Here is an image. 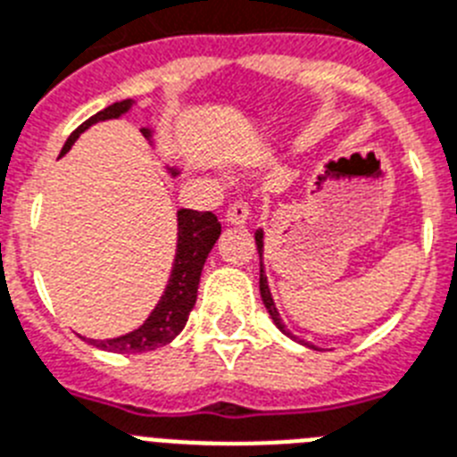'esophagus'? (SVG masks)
<instances>
[{
	"instance_id": "1",
	"label": "esophagus",
	"mask_w": 457,
	"mask_h": 457,
	"mask_svg": "<svg viewBox=\"0 0 457 457\" xmlns=\"http://www.w3.org/2000/svg\"><path fill=\"white\" fill-rule=\"evenodd\" d=\"M247 220L249 203L245 201V198H237V201H233L231 205H228V210H226V221H228V224H245Z\"/></svg>"
}]
</instances>
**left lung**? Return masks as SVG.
Returning a JSON list of instances; mask_svg holds the SVG:
<instances>
[{
    "label": "left lung",
    "instance_id": "8db88e82",
    "mask_svg": "<svg viewBox=\"0 0 457 457\" xmlns=\"http://www.w3.org/2000/svg\"><path fill=\"white\" fill-rule=\"evenodd\" d=\"M256 249H259V256L263 254V233H261V231L256 233ZM259 288H261V300H263V305H266L268 314H270V317H272V321H275L277 328L282 330V333L291 335V333H288V330H287V326H284V323H282V319H279V312H277L275 303H272L270 288H268L266 275H263V268H261V275H259Z\"/></svg>",
    "mask_w": 457,
    "mask_h": 457
}]
</instances>
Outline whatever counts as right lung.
<instances>
[{"instance_id": "obj_1", "label": "right lung", "mask_w": 457, "mask_h": 457, "mask_svg": "<svg viewBox=\"0 0 457 457\" xmlns=\"http://www.w3.org/2000/svg\"><path fill=\"white\" fill-rule=\"evenodd\" d=\"M131 108V99L117 101L112 106L104 108L89 120H85L80 127L66 138L62 154L71 150L76 138L83 134L85 129L92 127L101 120H112L120 117ZM143 134L150 136L147 129ZM221 233V224L217 221L212 212H198V210H180L178 212V252H175L173 272H170L169 287L166 294L162 295L159 305L154 307L147 321L134 333L122 335V337H112V340H89L99 349L112 351V353H143L152 351L157 346L169 345L175 335L185 328L187 319H189L191 307L196 305V291L201 282L203 263L208 259L210 249L214 247L217 237Z\"/></svg>"}]
</instances>
